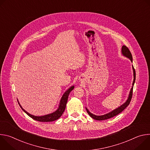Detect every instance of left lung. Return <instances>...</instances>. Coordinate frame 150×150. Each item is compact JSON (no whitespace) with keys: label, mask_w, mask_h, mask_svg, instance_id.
Instances as JSON below:
<instances>
[{"label":"left lung","mask_w":150,"mask_h":150,"mask_svg":"<svg viewBox=\"0 0 150 150\" xmlns=\"http://www.w3.org/2000/svg\"><path fill=\"white\" fill-rule=\"evenodd\" d=\"M122 54L128 58L131 61V62L132 63V54L130 52L129 49H128L126 46H123L122 47ZM132 69H133V73H134V81H133V82H132V88L129 91V96H128V97L126 100V101L123 104H122L120 106H119V108H116V109L112 110V112L107 113V114H105V115H101V116H97V115H95L93 113H91L89 110L88 109L86 108V110L88 113V114L94 119L95 120H106V119H110V118H112L115 116H116L117 115L119 114L120 113H121L126 108V107L129 104L130 102H131V98H132V91H133V87H134V85L135 83V77H136V74H135V69L134 68V66L132 65Z\"/></svg>","instance_id":"1"}]
</instances>
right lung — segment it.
<instances>
[{
  "instance_id": "add662e5",
  "label": "right lung",
  "mask_w": 150,
  "mask_h": 150,
  "mask_svg": "<svg viewBox=\"0 0 150 150\" xmlns=\"http://www.w3.org/2000/svg\"><path fill=\"white\" fill-rule=\"evenodd\" d=\"M74 88H75L74 85H73V86H71V87H69L65 93H64V94H63V96L60 100L58 108L57 109V110L56 111L53 112V113H49V114H47L46 115H43V116H34V115H31L30 113H28L26 110H25L23 108V107L21 105V104H19L18 101V102L19 104V106L21 107V108L22 109V110L32 119H33L35 120L42 122H53V121H54V120L58 119L59 118H60V116L63 113V112H64V111H65V108H66V105H67V103L68 101L69 94L71 93V91H72L74 90Z\"/></svg>"
}]
</instances>
